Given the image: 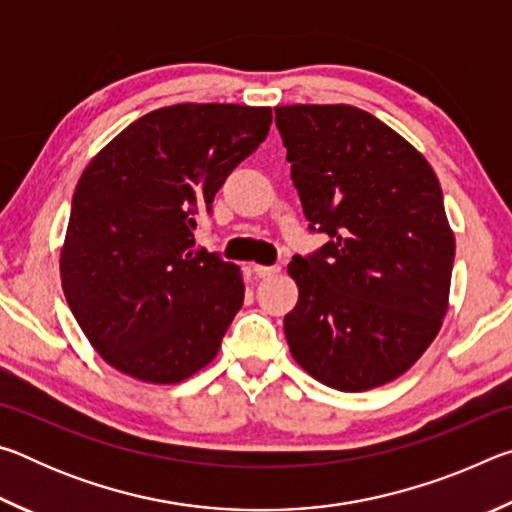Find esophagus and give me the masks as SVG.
<instances>
[{
	"mask_svg": "<svg viewBox=\"0 0 512 512\" xmlns=\"http://www.w3.org/2000/svg\"><path fill=\"white\" fill-rule=\"evenodd\" d=\"M253 273L257 277H271L275 273H280V266H264V264H253Z\"/></svg>",
	"mask_w": 512,
	"mask_h": 512,
	"instance_id": "34e87169",
	"label": "esophagus"
}]
</instances>
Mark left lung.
Listing matches in <instances>:
<instances>
[{"mask_svg": "<svg viewBox=\"0 0 512 512\" xmlns=\"http://www.w3.org/2000/svg\"><path fill=\"white\" fill-rule=\"evenodd\" d=\"M275 124L309 230L329 237L296 255L298 305L284 316L293 359L320 384L361 393L404 375L443 325L454 232L420 151L370 112L280 106Z\"/></svg>", "mask_w": 512, "mask_h": 512, "instance_id": "8db88e82", "label": "left lung"}]
</instances>
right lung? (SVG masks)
Instances as JSON below:
<instances>
[{
  "label": "right lung",
  "instance_id": "1",
  "mask_svg": "<svg viewBox=\"0 0 512 512\" xmlns=\"http://www.w3.org/2000/svg\"><path fill=\"white\" fill-rule=\"evenodd\" d=\"M271 121V108L178 103L133 121L85 167L60 280L112 368L178 384L216 357L244 305V280L237 264L198 250L194 230Z\"/></svg>",
  "mask_w": 512,
  "mask_h": 512
}]
</instances>
